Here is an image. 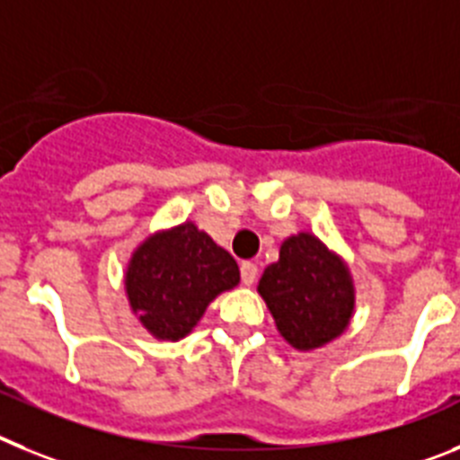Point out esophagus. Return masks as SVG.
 <instances>
[{"mask_svg": "<svg viewBox=\"0 0 460 460\" xmlns=\"http://www.w3.org/2000/svg\"><path fill=\"white\" fill-rule=\"evenodd\" d=\"M257 273H259L257 263H252V261H243L241 263V279H243V285H245V287L254 285V279H257Z\"/></svg>", "mask_w": 460, "mask_h": 460, "instance_id": "obj_1", "label": "esophagus"}]
</instances>
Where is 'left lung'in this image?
<instances>
[{"label":"left lung","instance_id":"obj_1","mask_svg":"<svg viewBox=\"0 0 460 460\" xmlns=\"http://www.w3.org/2000/svg\"><path fill=\"white\" fill-rule=\"evenodd\" d=\"M257 289L282 338L303 351L338 338L354 310V285L345 261L313 234L287 238Z\"/></svg>","mask_w":460,"mask_h":460}]
</instances>
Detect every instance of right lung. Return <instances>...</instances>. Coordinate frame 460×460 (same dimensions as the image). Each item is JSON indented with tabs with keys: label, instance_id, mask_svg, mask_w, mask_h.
I'll return each mask as SVG.
<instances>
[{
	"label": "right lung",
	"instance_id": "obj_1",
	"mask_svg": "<svg viewBox=\"0 0 460 460\" xmlns=\"http://www.w3.org/2000/svg\"><path fill=\"white\" fill-rule=\"evenodd\" d=\"M238 263L191 222L150 235L125 275L129 305L159 341H181L197 326L208 303L234 289Z\"/></svg>",
	"mask_w": 460,
	"mask_h": 460
}]
</instances>
